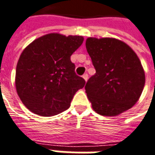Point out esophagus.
<instances>
[{"mask_svg": "<svg viewBox=\"0 0 155 155\" xmlns=\"http://www.w3.org/2000/svg\"><path fill=\"white\" fill-rule=\"evenodd\" d=\"M82 77H83V79H84L86 81H87V80H88V74H84Z\"/></svg>", "mask_w": 155, "mask_h": 155, "instance_id": "34e87169", "label": "esophagus"}]
</instances>
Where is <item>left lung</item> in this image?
Returning <instances> with one entry per match:
<instances>
[{"label": "left lung", "mask_w": 155, "mask_h": 155, "mask_svg": "<svg viewBox=\"0 0 155 155\" xmlns=\"http://www.w3.org/2000/svg\"><path fill=\"white\" fill-rule=\"evenodd\" d=\"M86 47L96 69L85 86L94 111L115 116L130 109L145 84L143 68L135 51L114 38H87Z\"/></svg>", "instance_id": "8db88e82"}]
</instances>
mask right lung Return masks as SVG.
Instances as JSON below:
<instances>
[{
    "label": "right lung",
    "instance_id": "add662e5",
    "mask_svg": "<svg viewBox=\"0 0 155 155\" xmlns=\"http://www.w3.org/2000/svg\"><path fill=\"white\" fill-rule=\"evenodd\" d=\"M81 35H45L21 53L15 85L25 106L35 114L52 116L70 106L75 92L86 81L74 72L70 56L83 43Z\"/></svg>",
    "mask_w": 155,
    "mask_h": 155
}]
</instances>
